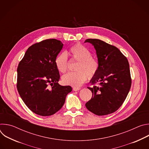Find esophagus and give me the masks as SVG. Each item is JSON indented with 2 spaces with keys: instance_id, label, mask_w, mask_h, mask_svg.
Wrapping results in <instances>:
<instances>
[{
  "instance_id": "esophagus-1",
  "label": "esophagus",
  "mask_w": 149,
  "mask_h": 149,
  "mask_svg": "<svg viewBox=\"0 0 149 149\" xmlns=\"http://www.w3.org/2000/svg\"><path fill=\"white\" fill-rule=\"evenodd\" d=\"M80 89H81V88H79V87H73V90H74V91H78V90H79Z\"/></svg>"
}]
</instances>
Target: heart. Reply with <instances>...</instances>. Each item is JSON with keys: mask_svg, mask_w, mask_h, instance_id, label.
<instances>
[{"mask_svg": "<svg viewBox=\"0 0 149 149\" xmlns=\"http://www.w3.org/2000/svg\"><path fill=\"white\" fill-rule=\"evenodd\" d=\"M72 59L78 61L75 72H68L63 75L62 81L63 84L74 87H79L86 81L87 76L93 77L98 69L97 60L91 56L88 49L81 44L72 46L69 50ZM55 65L61 73H65L68 69V58L66 53L58 54L55 59Z\"/></svg>", "mask_w": 149, "mask_h": 149, "instance_id": "b5f03b06", "label": "heart"}]
</instances>
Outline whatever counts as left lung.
<instances>
[{"label":"left lung","mask_w":149,"mask_h":149,"mask_svg":"<svg viewBox=\"0 0 149 149\" xmlns=\"http://www.w3.org/2000/svg\"><path fill=\"white\" fill-rule=\"evenodd\" d=\"M94 46L98 58V69L90 82L98 86L88 87L93 93L86 106L97 116H104L117 111L130 90L132 79L127 59L116 47L98 39L85 40Z\"/></svg>","instance_id":"8db88e82"}]
</instances>
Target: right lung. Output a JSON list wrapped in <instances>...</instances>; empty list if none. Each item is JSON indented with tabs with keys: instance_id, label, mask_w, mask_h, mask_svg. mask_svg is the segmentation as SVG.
I'll return each instance as SVG.
<instances>
[{
	"instance_id": "obj_1",
	"label": "right lung",
	"mask_w": 149,
	"mask_h": 149,
	"mask_svg": "<svg viewBox=\"0 0 149 149\" xmlns=\"http://www.w3.org/2000/svg\"><path fill=\"white\" fill-rule=\"evenodd\" d=\"M63 44L55 39L31 46L17 69V89L27 107L34 113L49 116L64 104L71 87L59 85L60 75L55 65L56 56ZM51 88L48 87L49 84Z\"/></svg>"
}]
</instances>
